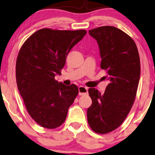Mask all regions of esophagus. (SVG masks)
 Masks as SVG:
<instances>
[{
	"instance_id": "esophagus-1",
	"label": "esophagus",
	"mask_w": 155,
	"mask_h": 155,
	"mask_svg": "<svg viewBox=\"0 0 155 155\" xmlns=\"http://www.w3.org/2000/svg\"><path fill=\"white\" fill-rule=\"evenodd\" d=\"M78 90H79V95H85L87 94L88 92V88L85 87L84 86H80L78 88Z\"/></svg>"
}]
</instances>
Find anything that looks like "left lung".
<instances>
[{"label":"left lung","mask_w":155,"mask_h":155,"mask_svg":"<svg viewBox=\"0 0 155 155\" xmlns=\"http://www.w3.org/2000/svg\"><path fill=\"white\" fill-rule=\"evenodd\" d=\"M97 40L101 58V68L107 71L104 77L109 81L101 94L90 88L92 105L87 116L94 132L105 134L119 127L134 103L140 75L137 48L130 37L112 26L99 27L89 31Z\"/></svg>","instance_id":"1"}]
</instances>
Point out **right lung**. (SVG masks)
Returning a JSON list of instances; mask_svg holds the SVG:
<instances>
[{
    "label": "right lung",
    "instance_id": "add662e5",
    "mask_svg": "<svg viewBox=\"0 0 155 155\" xmlns=\"http://www.w3.org/2000/svg\"><path fill=\"white\" fill-rule=\"evenodd\" d=\"M87 31L44 28L31 35L21 47L16 62L18 88L32 119L48 129L60 126L78 94L75 84L55 80L67 55Z\"/></svg>",
    "mask_w": 155,
    "mask_h": 155
}]
</instances>
